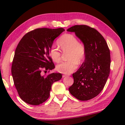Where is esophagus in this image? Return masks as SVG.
I'll return each mask as SVG.
<instances>
[{"label": "esophagus", "instance_id": "obj_1", "mask_svg": "<svg viewBox=\"0 0 125 125\" xmlns=\"http://www.w3.org/2000/svg\"><path fill=\"white\" fill-rule=\"evenodd\" d=\"M68 76H69V75H66V74H63L62 75L63 78H64V77H68Z\"/></svg>", "mask_w": 125, "mask_h": 125}]
</instances>
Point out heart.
Returning a JSON list of instances; mask_svg holds the SVG:
<instances>
[{"label": "heart", "mask_w": 125, "mask_h": 125, "mask_svg": "<svg viewBox=\"0 0 125 125\" xmlns=\"http://www.w3.org/2000/svg\"><path fill=\"white\" fill-rule=\"evenodd\" d=\"M58 45L62 52L67 54L68 61L61 63L56 67L57 71L64 74L73 72L78 65V62H82L85 57V47L82 42L72 34H65L58 41ZM50 56L54 62L58 63L62 60V53L57 48L52 47L50 50Z\"/></svg>", "instance_id": "1"}]
</instances>
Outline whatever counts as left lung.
<instances>
[{"instance_id":"left-lung-1","label":"left lung","mask_w":125,"mask_h":125,"mask_svg":"<svg viewBox=\"0 0 125 125\" xmlns=\"http://www.w3.org/2000/svg\"><path fill=\"white\" fill-rule=\"evenodd\" d=\"M74 32L85 47L84 62L73 74L74 83L71 94L86 101L99 94L106 83L110 71V54L103 36L96 30L86 25H75L67 30Z\"/></svg>"}]
</instances>
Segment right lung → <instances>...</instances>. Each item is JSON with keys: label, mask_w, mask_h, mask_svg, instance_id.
<instances>
[{"label": "right lung", "mask_w": 125, "mask_h": 125, "mask_svg": "<svg viewBox=\"0 0 125 125\" xmlns=\"http://www.w3.org/2000/svg\"><path fill=\"white\" fill-rule=\"evenodd\" d=\"M65 30L40 28L27 33L15 52L11 74L19 95L29 104L39 105L49 98L52 84L62 77L61 73L47 76L42 72L55 68L50 50L55 39Z\"/></svg>", "instance_id": "add662e5"}]
</instances>
